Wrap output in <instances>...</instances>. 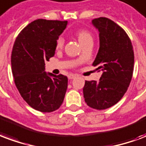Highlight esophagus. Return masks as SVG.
Instances as JSON below:
<instances>
[{"mask_svg":"<svg viewBox=\"0 0 146 146\" xmlns=\"http://www.w3.org/2000/svg\"><path fill=\"white\" fill-rule=\"evenodd\" d=\"M76 77V75H73V74H70V75H69L68 76V78H69V80H73V79H75Z\"/></svg>","mask_w":146,"mask_h":146,"instance_id":"34e87169","label":"esophagus"}]
</instances>
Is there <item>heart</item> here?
I'll return each instance as SVG.
<instances>
[{"mask_svg":"<svg viewBox=\"0 0 146 146\" xmlns=\"http://www.w3.org/2000/svg\"><path fill=\"white\" fill-rule=\"evenodd\" d=\"M76 36L78 38L79 42L81 44V46L84 45L85 43L88 42L90 41H93V38L91 34L89 32L85 31V30L79 31L76 33ZM63 44H64V38L62 37H59L56 41V48H62Z\"/></svg>","mask_w":146,"mask_h":146,"instance_id":"1","label":"heart"}]
</instances>
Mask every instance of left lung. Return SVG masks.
<instances>
[{
  "instance_id": "obj_1",
  "label": "left lung",
  "mask_w": 146,
  "mask_h": 146,
  "mask_svg": "<svg viewBox=\"0 0 146 146\" xmlns=\"http://www.w3.org/2000/svg\"><path fill=\"white\" fill-rule=\"evenodd\" d=\"M92 24L100 38L93 66L103 73L98 82L85 81L84 98L90 108L104 110L116 104L127 91L133 74L134 51L127 33L111 19L100 17Z\"/></svg>"
}]
</instances>
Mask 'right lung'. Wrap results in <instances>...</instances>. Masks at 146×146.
<instances>
[{
	"mask_svg": "<svg viewBox=\"0 0 146 146\" xmlns=\"http://www.w3.org/2000/svg\"><path fill=\"white\" fill-rule=\"evenodd\" d=\"M67 21L37 19L22 29L11 52L15 84L26 103L41 112L56 111L63 102L68 79L45 72V62L54 56L56 41Z\"/></svg>",
	"mask_w": 146,
	"mask_h": 146,
	"instance_id": "1",
	"label": "right lung"
}]
</instances>
